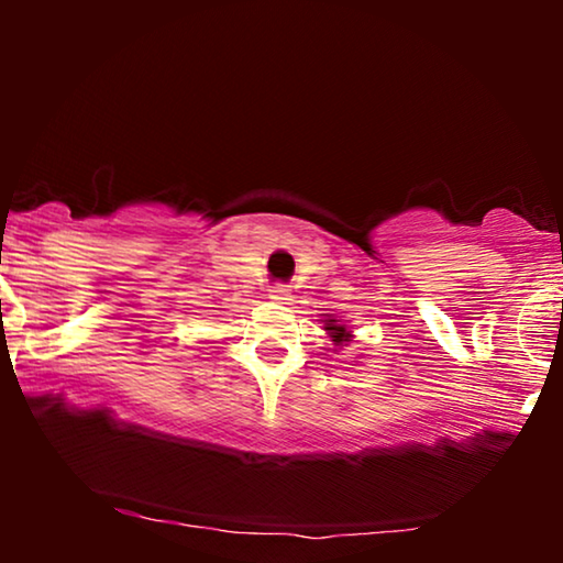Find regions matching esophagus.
Masks as SVG:
<instances>
[{"instance_id": "34e87169", "label": "esophagus", "mask_w": 563, "mask_h": 563, "mask_svg": "<svg viewBox=\"0 0 563 563\" xmlns=\"http://www.w3.org/2000/svg\"><path fill=\"white\" fill-rule=\"evenodd\" d=\"M268 295H272V299H279V302H284V299H289V287L287 284H274V287L268 289Z\"/></svg>"}]
</instances>
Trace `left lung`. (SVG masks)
I'll use <instances>...</instances> for the list:
<instances>
[{
  "instance_id": "1",
  "label": "left lung",
  "mask_w": 563,
  "mask_h": 563,
  "mask_svg": "<svg viewBox=\"0 0 563 563\" xmlns=\"http://www.w3.org/2000/svg\"><path fill=\"white\" fill-rule=\"evenodd\" d=\"M325 330L330 333V338H333V343L335 345H349V341H351V330L343 325V322H338L335 318H330L328 314V320H325Z\"/></svg>"
}]
</instances>
